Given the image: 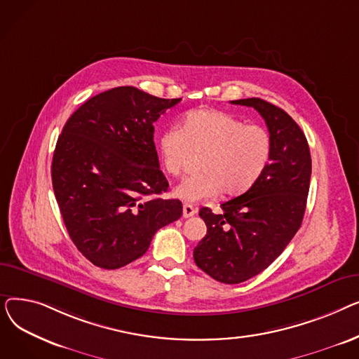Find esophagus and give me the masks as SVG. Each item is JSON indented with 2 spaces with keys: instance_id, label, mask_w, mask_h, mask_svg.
<instances>
[{
  "instance_id": "34e87169",
  "label": "esophagus",
  "mask_w": 359,
  "mask_h": 359,
  "mask_svg": "<svg viewBox=\"0 0 359 359\" xmlns=\"http://www.w3.org/2000/svg\"><path fill=\"white\" fill-rule=\"evenodd\" d=\"M196 212H198V208H195L194 205H189V203L183 205V217H184V218H191V217H194Z\"/></svg>"
}]
</instances>
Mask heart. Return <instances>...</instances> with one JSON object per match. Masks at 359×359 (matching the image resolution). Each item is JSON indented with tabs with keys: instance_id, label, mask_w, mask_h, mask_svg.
I'll use <instances>...</instances> for the list:
<instances>
[{
	"instance_id": "b5f03b06",
	"label": "heart",
	"mask_w": 359,
	"mask_h": 359,
	"mask_svg": "<svg viewBox=\"0 0 359 359\" xmlns=\"http://www.w3.org/2000/svg\"><path fill=\"white\" fill-rule=\"evenodd\" d=\"M269 132L256 123L215 109L187 111L180 126L167 128L158 153L170 175L180 176L196 154L202 172L183 179L175 195L187 203L214 198L238 196L259 180L271 157Z\"/></svg>"
}]
</instances>
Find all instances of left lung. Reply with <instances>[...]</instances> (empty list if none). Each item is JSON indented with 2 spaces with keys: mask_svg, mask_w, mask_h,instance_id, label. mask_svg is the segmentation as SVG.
Returning a JSON list of instances; mask_svg holds the SVG:
<instances>
[{
  "mask_svg": "<svg viewBox=\"0 0 359 359\" xmlns=\"http://www.w3.org/2000/svg\"><path fill=\"white\" fill-rule=\"evenodd\" d=\"M265 119L271 157L259 180L243 195L221 203V214L199 211L206 236L194 250L198 268L222 284H240L284 252L303 222L311 177L304 132L285 110L257 97L233 100Z\"/></svg>",
  "mask_w": 359,
  "mask_h": 359,
  "instance_id": "obj_1",
  "label": "left lung"
}]
</instances>
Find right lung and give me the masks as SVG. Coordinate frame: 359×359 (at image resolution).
I'll list each match as a JSON object with an SVG mask.
<instances>
[{"label": "right lung", "instance_id": "right-lung-1", "mask_svg": "<svg viewBox=\"0 0 359 359\" xmlns=\"http://www.w3.org/2000/svg\"><path fill=\"white\" fill-rule=\"evenodd\" d=\"M182 99L125 86L88 99L67 121L52 158V186L67 231L93 265L118 269L141 257L157 230L182 217L161 199L154 122Z\"/></svg>", "mask_w": 359, "mask_h": 359}]
</instances>
